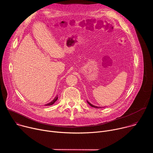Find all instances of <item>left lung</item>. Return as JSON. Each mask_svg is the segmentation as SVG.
Masks as SVG:
<instances>
[{
	"label": "left lung",
	"mask_w": 153,
	"mask_h": 153,
	"mask_svg": "<svg viewBox=\"0 0 153 153\" xmlns=\"http://www.w3.org/2000/svg\"><path fill=\"white\" fill-rule=\"evenodd\" d=\"M87 101V102H88V103L91 106H92V107H94V108H102V107H100V106H95V105H93V104H91V103H90L88 100H86Z\"/></svg>",
	"instance_id": "1"
}]
</instances>
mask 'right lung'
<instances>
[{"label":"right lung","mask_w":153,"mask_h":153,"mask_svg":"<svg viewBox=\"0 0 153 153\" xmlns=\"http://www.w3.org/2000/svg\"><path fill=\"white\" fill-rule=\"evenodd\" d=\"M57 99H58V96L57 95V96L54 97V99L51 102H50V103H47V104H45V106H50V105H52L53 104H54V103H55V102L57 100Z\"/></svg>","instance_id":"1"}]
</instances>
